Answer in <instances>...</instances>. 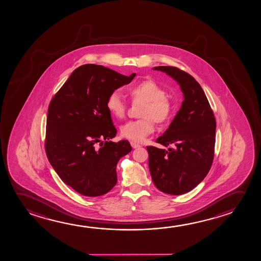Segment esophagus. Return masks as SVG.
Segmentation results:
<instances>
[{"mask_svg": "<svg viewBox=\"0 0 261 261\" xmlns=\"http://www.w3.org/2000/svg\"><path fill=\"white\" fill-rule=\"evenodd\" d=\"M130 145H132L133 149H136V148H140L141 147V145L138 144V143L134 142V141H130Z\"/></svg>", "mask_w": 261, "mask_h": 261, "instance_id": "34e87169", "label": "esophagus"}]
</instances>
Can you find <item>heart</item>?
<instances>
[{
	"mask_svg": "<svg viewBox=\"0 0 261 261\" xmlns=\"http://www.w3.org/2000/svg\"><path fill=\"white\" fill-rule=\"evenodd\" d=\"M133 102L142 103L140 116L142 119L130 120L120 127V134L134 141H143L155 130V122L166 124L173 116L174 105L166 96V91L151 80L142 81L127 88ZM106 108L117 119L124 118L127 104L117 91H112L106 99Z\"/></svg>",
	"mask_w": 261,
	"mask_h": 261,
	"instance_id": "heart-1",
	"label": "heart"
}]
</instances>
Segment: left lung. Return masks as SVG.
Wrapping results in <instances>:
<instances>
[{
	"instance_id": "1",
	"label": "left lung",
	"mask_w": 261,
	"mask_h": 261,
	"mask_svg": "<svg viewBox=\"0 0 261 261\" xmlns=\"http://www.w3.org/2000/svg\"><path fill=\"white\" fill-rule=\"evenodd\" d=\"M179 84L184 100L170 127L156 142L168 149L148 146L149 172L154 185L170 195L187 193L211 170L215 148L216 120L199 83L173 66L154 67Z\"/></svg>"
}]
</instances>
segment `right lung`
Wrapping results in <instances>:
<instances>
[{
    "label": "right lung",
    "instance_id": "1",
    "mask_svg": "<svg viewBox=\"0 0 261 261\" xmlns=\"http://www.w3.org/2000/svg\"><path fill=\"white\" fill-rule=\"evenodd\" d=\"M135 75L84 64L50 100L46 155L62 181L80 194L98 197L116 185L117 163L132 151V146L126 140L110 141L117 129L105 102L111 92L130 83Z\"/></svg>",
    "mask_w": 261,
    "mask_h": 261
}]
</instances>
